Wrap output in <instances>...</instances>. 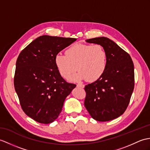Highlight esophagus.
Wrapping results in <instances>:
<instances>
[{"label":"esophagus","instance_id":"obj_1","mask_svg":"<svg viewBox=\"0 0 150 150\" xmlns=\"http://www.w3.org/2000/svg\"><path fill=\"white\" fill-rule=\"evenodd\" d=\"M76 86L77 87H81V88H84V85L83 84H82V83H78L77 85H76Z\"/></svg>","mask_w":150,"mask_h":150}]
</instances>
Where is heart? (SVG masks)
<instances>
[{
  "instance_id": "b5f03b06",
  "label": "heart",
  "mask_w": 150,
  "mask_h": 150,
  "mask_svg": "<svg viewBox=\"0 0 150 150\" xmlns=\"http://www.w3.org/2000/svg\"><path fill=\"white\" fill-rule=\"evenodd\" d=\"M54 62L59 73L66 79L71 77L76 68L79 71L73 76V81L87 78L89 81H95L105 71L107 54L100 45L78 43L68 48L66 55L57 54Z\"/></svg>"
}]
</instances>
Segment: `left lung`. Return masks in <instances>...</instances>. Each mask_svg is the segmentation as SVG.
I'll list each match as a JSON object with an SVG mask.
<instances>
[{
    "label": "left lung",
    "instance_id": "8db88e82",
    "mask_svg": "<svg viewBox=\"0 0 150 150\" xmlns=\"http://www.w3.org/2000/svg\"><path fill=\"white\" fill-rule=\"evenodd\" d=\"M86 41L103 47L107 64L103 74L85 86V107L96 121L114 120L126 110L134 91L133 61L127 52L109 38L100 37Z\"/></svg>",
    "mask_w": 150,
    "mask_h": 150
}]
</instances>
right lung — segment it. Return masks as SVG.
I'll list each match as a JSON object with an SVG mask.
<instances>
[{
	"label": "right lung",
	"mask_w": 150,
	"mask_h": 150,
	"mask_svg": "<svg viewBox=\"0 0 150 150\" xmlns=\"http://www.w3.org/2000/svg\"><path fill=\"white\" fill-rule=\"evenodd\" d=\"M76 40L43 35L18 55L14 78L15 91L23 112L38 123L48 124L56 120L66 98L76 87L64 81L54 62L55 55Z\"/></svg>",
	"instance_id": "1"
}]
</instances>
